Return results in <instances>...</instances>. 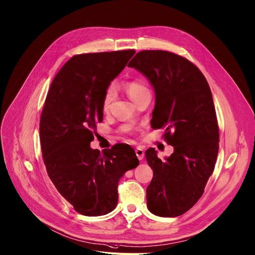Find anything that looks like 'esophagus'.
<instances>
[{
  "label": "esophagus",
  "mask_w": 255,
  "mask_h": 255,
  "mask_svg": "<svg viewBox=\"0 0 255 255\" xmlns=\"http://www.w3.org/2000/svg\"><path fill=\"white\" fill-rule=\"evenodd\" d=\"M134 151H136V155H137V157L139 158V160H142V159L144 158V150H143L142 148L138 147Z\"/></svg>",
  "instance_id": "obj_1"
}]
</instances>
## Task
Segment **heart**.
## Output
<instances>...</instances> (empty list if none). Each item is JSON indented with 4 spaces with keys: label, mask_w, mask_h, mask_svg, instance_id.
I'll return each mask as SVG.
<instances>
[{
    "label": "heart",
    "mask_w": 255,
    "mask_h": 255,
    "mask_svg": "<svg viewBox=\"0 0 255 255\" xmlns=\"http://www.w3.org/2000/svg\"><path fill=\"white\" fill-rule=\"evenodd\" d=\"M127 92H128V97L132 101V100L136 99L137 97H139L140 95H142L144 93H147L149 91H148V88L142 82L133 80V81H129L127 84ZM115 94H116V88L113 84L109 85L106 88V91H105V94H104V97H103V103H102V107H103L104 111H107L109 109L111 102L115 98Z\"/></svg>",
    "instance_id": "1"
}]
</instances>
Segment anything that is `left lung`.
<instances>
[{
    "mask_svg": "<svg viewBox=\"0 0 255 255\" xmlns=\"http://www.w3.org/2000/svg\"><path fill=\"white\" fill-rule=\"evenodd\" d=\"M148 79L155 93L151 128H164L174 152L161 160L154 148L145 152L153 171L147 208L160 217L180 216L204 193L213 173L219 129L210 86L188 59L163 50L138 52L128 65Z\"/></svg>",
    "mask_w": 255,
    "mask_h": 255,
    "instance_id": "1",
    "label": "left lung"
}]
</instances>
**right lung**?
I'll return each instance as SVG.
<instances>
[{"label":"right lung","instance_id":"obj_1","mask_svg":"<svg viewBox=\"0 0 255 255\" xmlns=\"http://www.w3.org/2000/svg\"><path fill=\"white\" fill-rule=\"evenodd\" d=\"M136 51L75 55L54 77L40 119L44 164L57 191L79 214L101 216L117 206V186L139 164L133 149L116 144L100 152L91 147L103 121L106 88Z\"/></svg>","mask_w":255,"mask_h":255}]
</instances>
